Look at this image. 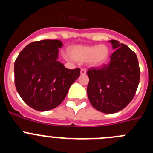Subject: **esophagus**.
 Returning a JSON list of instances; mask_svg holds the SVG:
<instances>
[{
    "instance_id": "esophagus-1",
    "label": "esophagus",
    "mask_w": 153,
    "mask_h": 153,
    "mask_svg": "<svg viewBox=\"0 0 153 153\" xmlns=\"http://www.w3.org/2000/svg\"><path fill=\"white\" fill-rule=\"evenodd\" d=\"M80 74L81 75H85L86 74V70L85 68H82L80 70Z\"/></svg>"
}]
</instances>
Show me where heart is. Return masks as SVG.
<instances>
[{
  "label": "heart",
  "mask_w": 153,
  "mask_h": 153,
  "mask_svg": "<svg viewBox=\"0 0 153 153\" xmlns=\"http://www.w3.org/2000/svg\"><path fill=\"white\" fill-rule=\"evenodd\" d=\"M71 56L79 62L87 60L92 67L100 66L107 60L109 49L106 45L75 46L70 50Z\"/></svg>",
  "instance_id": "heart-1"
}]
</instances>
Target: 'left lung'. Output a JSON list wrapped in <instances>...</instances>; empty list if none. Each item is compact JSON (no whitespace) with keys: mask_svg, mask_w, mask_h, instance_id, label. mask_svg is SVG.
Returning <instances> with one entry per match:
<instances>
[{"mask_svg":"<svg viewBox=\"0 0 153 153\" xmlns=\"http://www.w3.org/2000/svg\"><path fill=\"white\" fill-rule=\"evenodd\" d=\"M115 50L110 61L101 68L87 71V95L92 106L104 113H115L132 101L140 83L137 56L128 46L109 40Z\"/></svg>","mask_w":153,"mask_h":153,"instance_id":"1","label":"left lung"}]
</instances>
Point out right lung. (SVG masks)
Returning <instances> with one entry per match:
<instances>
[{
	"instance_id": "obj_1",
	"label": "right lung",
	"mask_w": 153,
	"mask_h": 153,
	"mask_svg": "<svg viewBox=\"0 0 153 153\" xmlns=\"http://www.w3.org/2000/svg\"><path fill=\"white\" fill-rule=\"evenodd\" d=\"M58 40L32 42L14 63V83L23 100L37 111L54 109L63 101L80 69H67L58 61Z\"/></svg>"
}]
</instances>
